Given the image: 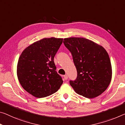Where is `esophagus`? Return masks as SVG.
<instances>
[{
    "label": "esophagus",
    "mask_w": 125,
    "mask_h": 125,
    "mask_svg": "<svg viewBox=\"0 0 125 125\" xmlns=\"http://www.w3.org/2000/svg\"><path fill=\"white\" fill-rule=\"evenodd\" d=\"M63 77H64V79L65 80H67V79H68V76H67V74L64 75V76H63Z\"/></svg>",
    "instance_id": "34e87169"
}]
</instances>
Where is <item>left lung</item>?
Masks as SVG:
<instances>
[{"instance_id":"1","label":"left lung","mask_w":125,"mask_h":125,"mask_svg":"<svg viewBox=\"0 0 125 125\" xmlns=\"http://www.w3.org/2000/svg\"><path fill=\"white\" fill-rule=\"evenodd\" d=\"M63 43L72 55L77 77L70 83L77 94L88 98L105 91L112 78V67L107 51L101 45L84 38H64Z\"/></svg>"}]
</instances>
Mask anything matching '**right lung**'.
Segmentation results:
<instances>
[{
    "mask_svg": "<svg viewBox=\"0 0 125 125\" xmlns=\"http://www.w3.org/2000/svg\"><path fill=\"white\" fill-rule=\"evenodd\" d=\"M62 42V38H43L27 47L19 57L18 78L22 87L35 97L54 94L63 83L54 62Z\"/></svg>",
    "mask_w": 125,
    "mask_h": 125,
    "instance_id": "obj_1",
    "label": "right lung"
}]
</instances>
